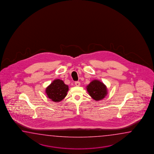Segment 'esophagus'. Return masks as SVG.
Returning a JSON list of instances; mask_svg holds the SVG:
<instances>
[{"mask_svg": "<svg viewBox=\"0 0 154 154\" xmlns=\"http://www.w3.org/2000/svg\"><path fill=\"white\" fill-rule=\"evenodd\" d=\"M75 84L76 86H79L80 85V82H75Z\"/></svg>", "mask_w": 154, "mask_h": 154, "instance_id": "34e87169", "label": "esophagus"}]
</instances>
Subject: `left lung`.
Returning a JSON list of instances; mask_svg holds the SVG:
<instances>
[{
  "mask_svg": "<svg viewBox=\"0 0 154 154\" xmlns=\"http://www.w3.org/2000/svg\"><path fill=\"white\" fill-rule=\"evenodd\" d=\"M86 89L89 95L95 101L101 100L107 94L106 86L97 80L92 81L87 86Z\"/></svg>",
  "mask_w": 154,
  "mask_h": 154,
  "instance_id": "8db88e82",
  "label": "left lung"
}]
</instances>
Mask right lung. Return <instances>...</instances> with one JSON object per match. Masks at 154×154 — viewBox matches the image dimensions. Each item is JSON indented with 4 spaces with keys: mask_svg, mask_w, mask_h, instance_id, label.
Returning <instances> with one entry per match:
<instances>
[{
    "mask_svg": "<svg viewBox=\"0 0 154 154\" xmlns=\"http://www.w3.org/2000/svg\"><path fill=\"white\" fill-rule=\"evenodd\" d=\"M68 90V86L63 80L56 79L46 88V93L52 101L59 102L66 97Z\"/></svg>",
    "mask_w": 154,
    "mask_h": 154,
    "instance_id": "1",
    "label": "right lung"
}]
</instances>
